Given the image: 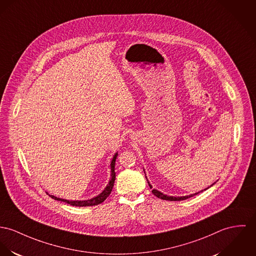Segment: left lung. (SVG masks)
Wrapping results in <instances>:
<instances>
[{"mask_svg":"<svg viewBox=\"0 0 256 256\" xmlns=\"http://www.w3.org/2000/svg\"><path fill=\"white\" fill-rule=\"evenodd\" d=\"M144 174H145V172H144ZM146 176V174H145ZM146 179H147V176H146ZM147 181H148V179H147ZM216 183V182H214ZM214 183L212 184V185H214ZM148 184H149V187L152 189L153 187H152V185L150 184V182L148 181ZM212 185H210V187H212ZM210 187H208V188H206L204 190H206V189H208ZM202 191H204V190H202ZM153 194L156 196V197L160 198H162V200H186V198H188L193 197L194 195H197L198 193H200V192H198V193H195V194H191V195H188V196H182V197H174V196H168V195H164V193H162V192H160V191H158L156 189H153Z\"/></svg>","mask_w":256,"mask_h":256,"instance_id":"left-lung-1","label":"left lung"}]
</instances>
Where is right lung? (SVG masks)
Instances as JSON below:
<instances>
[{
	"label": "right lung",
	"mask_w": 256,
	"mask_h": 256,
	"mask_svg": "<svg viewBox=\"0 0 256 256\" xmlns=\"http://www.w3.org/2000/svg\"><path fill=\"white\" fill-rule=\"evenodd\" d=\"M118 157V152L113 156V158L111 160V164H110V168H111V178L109 180V183L107 184V186L104 188V190L98 195L96 197L92 198L90 200H65V198H61L56 197L54 195H50V197L56 200H60V202H66L70 206H98L99 204L103 202L106 198L108 197L111 192H112V189H113V186H114V183H115V178H116V172H115V162H116V158Z\"/></svg>",
	"instance_id": "right-lung-1"
}]
</instances>
